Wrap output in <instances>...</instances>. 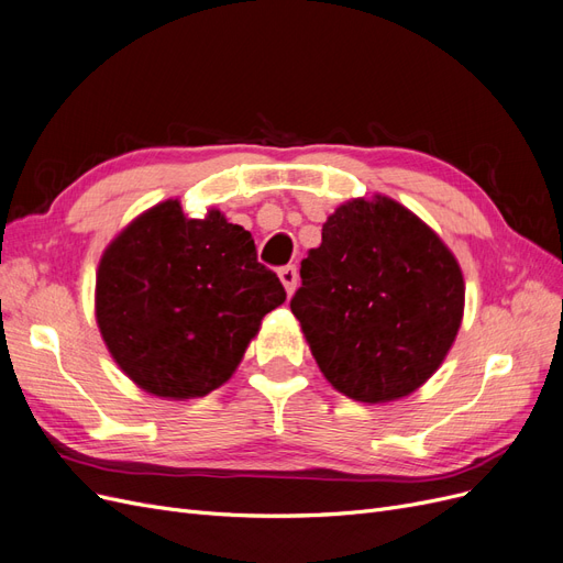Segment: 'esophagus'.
I'll return each instance as SVG.
<instances>
[{
  "label": "esophagus",
  "mask_w": 563,
  "mask_h": 563,
  "mask_svg": "<svg viewBox=\"0 0 563 563\" xmlns=\"http://www.w3.org/2000/svg\"><path fill=\"white\" fill-rule=\"evenodd\" d=\"M278 276H280V283H283V287H285V292L292 295L295 289H297V283H299L297 268H295V266H283V268L278 271Z\"/></svg>",
  "instance_id": "obj_1"
}]
</instances>
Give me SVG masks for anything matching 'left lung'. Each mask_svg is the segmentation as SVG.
<instances>
[{
  "label": "left lung",
  "mask_w": 563,
  "mask_h": 563,
  "mask_svg": "<svg viewBox=\"0 0 563 563\" xmlns=\"http://www.w3.org/2000/svg\"><path fill=\"white\" fill-rule=\"evenodd\" d=\"M289 301L320 372L357 402L421 388L456 341L465 283L453 252L388 196L353 198L322 224Z\"/></svg>",
  "instance_id": "left-lung-1"
}]
</instances>
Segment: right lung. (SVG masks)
Here are the masks:
<instances>
[{
	"label": "right lung",
	"mask_w": 563,
	"mask_h": 563,
	"mask_svg": "<svg viewBox=\"0 0 563 563\" xmlns=\"http://www.w3.org/2000/svg\"><path fill=\"white\" fill-rule=\"evenodd\" d=\"M283 301L250 231L220 210L191 220L173 198L107 245L96 280V320L114 362L168 400L227 384L262 318Z\"/></svg>",
	"instance_id": "obj_1"
}]
</instances>
